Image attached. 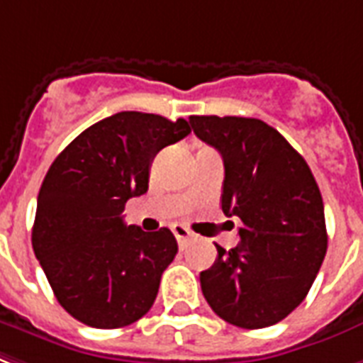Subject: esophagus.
<instances>
[{"label": "esophagus", "mask_w": 363, "mask_h": 363, "mask_svg": "<svg viewBox=\"0 0 363 363\" xmlns=\"http://www.w3.org/2000/svg\"><path fill=\"white\" fill-rule=\"evenodd\" d=\"M171 230H173V234H175V238H177V242L181 243H186L188 240H190V238H192V232L188 230L186 226H182V225H173V228H171Z\"/></svg>", "instance_id": "1"}]
</instances>
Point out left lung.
I'll return each mask as SVG.
<instances>
[{"label": "left lung", "instance_id": "obj_1", "mask_svg": "<svg viewBox=\"0 0 363 363\" xmlns=\"http://www.w3.org/2000/svg\"><path fill=\"white\" fill-rule=\"evenodd\" d=\"M196 137L225 162L220 207L240 218V243L200 274L203 297L225 322L261 329L303 303L328 251L323 201L308 163L255 118L190 116Z\"/></svg>", "mask_w": 363, "mask_h": 363}]
</instances>
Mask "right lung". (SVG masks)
<instances>
[{
	"label": "right lung",
	"instance_id": "add662e5",
	"mask_svg": "<svg viewBox=\"0 0 363 363\" xmlns=\"http://www.w3.org/2000/svg\"><path fill=\"white\" fill-rule=\"evenodd\" d=\"M188 133L182 118L118 112L87 127L51 163L32 245L55 297L77 322L116 329L152 308L177 240L169 228L127 226L121 213L148 190L157 152Z\"/></svg>",
	"mask_w": 363,
	"mask_h": 363
}]
</instances>
